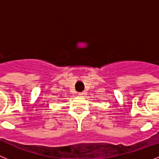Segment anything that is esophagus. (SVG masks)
<instances>
[{
  "label": "esophagus",
  "instance_id": "esophagus-1",
  "mask_svg": "<svg viewBox=\"0 0 159 159\" xmlns=\"http://www.w3.org/2000/svg\"><path fill=\"white\" fill-rule=\"evenodd\" d=\"M86 95H87L86 92H80V93H79V95H80V97H84Z\"/></svg>",
  "mask_w": 159,
  "mask_h": 159
}]
</instances>
